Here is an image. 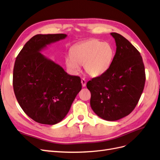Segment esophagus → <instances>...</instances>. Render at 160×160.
Listing matches in <instances>:
<instances>
[{
    "mask_svg": "<svg viewBox=\"0 0 160 160\" xmlns=\"http://www.w3.org/2000/svg\"><path fill=\"white\" fill-rule=\"evenodd\" d=\"M81 83H82V87H85L86 84V81L84 78H82L81 79Z\"/></svg>",
    "mask_w": 160,
    "mask_h": 160,
    "instance_id": "esophagus-1",
    "label": "esophagus"
}]
</instances>
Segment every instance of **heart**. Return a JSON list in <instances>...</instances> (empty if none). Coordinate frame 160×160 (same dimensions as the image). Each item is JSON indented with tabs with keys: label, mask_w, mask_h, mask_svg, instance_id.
I'll return each instance as SVG.
<instances>
[{
	"label": "heart",
	"mask_w": 160,
	"mask_h": 160,
	"mask_svg": "<svg viewBox=\"0 0 160 160\" xmlns=\"http://www.w3.org/2000/svg\"><path fill=\"white\" fill-rule=\"evenodd\" d=\"M115 58L112 45L97 39H91L78 43L66 57V65L72 74H76L84 65L85 72L92 77L105 74Z\"/></svg>",
	"instance_id": "b5f03b06"
}]
</instances>
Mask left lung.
Segmentation results:
<instances>
[{
  "instance_id": "8db88e82",
  "label": "left lung",
  "mask_w": 160,
  "mask_h": 160,
  "mask_svg": "<svg viewBox=\"0 0 160 160\" xmlns=\"http://www.w3.org/2000/svg\"><path fill=\"white\" fill-rule=\"evenodd\" d=\"M116 53L105 74L86 84L91 93L90 107L99 117L109 121L127 116L138 104L145 86V67L138 52L121 35L111 33Z\"/></svg>"
}]
</instances>
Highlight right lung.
<instances>
[{
    "label": "right lung",
    "instance_id": "1",
    "mask_svg": "<svg viewBox=\"0 0 160 160\" xmlns=\"http://www.w3.org/2000/svg\"><path fill=\"white\" fill-rule=\"evenodd\" d=\"M66 37L62 33L36 35L25 43L15 62L12 84L16 98L27 115L41 124L62 121L82 89L79 76L68 74L40 52Z\"/></svg>",
    "mask_w": 160,
    "mask_h": 160
}]
</instances>
